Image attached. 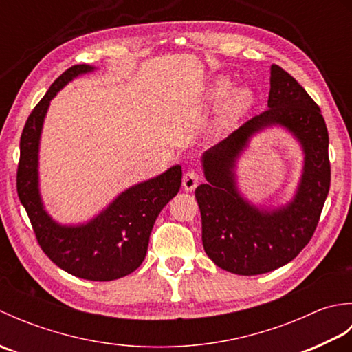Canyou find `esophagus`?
Masks as SVG:
<instances>
[{
  "label": "esophagus",
  "mask_w": 352,
  "mask_h": 352,
  "mask_svg": "<svg viewBox=\"0 0 352 352\" xmlns=\"http://www.w3.org/2000/svg\"><path fill=\"white\" fill-rule=\"evenodd\" d=\"M198 180H199V174L195 169L186 170V174L183 175V189L186 192L195 190V188L198 186Z\"/></svg>",
  "instance_id": "esophagus-1"
}]
</instances>
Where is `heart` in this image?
I'll return each instance as SVG.
<instances>
[{
	"mask_svg": "<svg viewBox=\"0 0 352 352\" xmlns=\"http://www.w3.org/2000/svg\"><path fill=\"white\" fill-rule=\"evenodd\" d=\"M231 81L227 78L214 80L207 91V102L213 107L222 106V121L233 122L246 115L254 106V92L250 87H237L234 91Z\"/></svg>",
	"mask_w": 352,
	"mask_h": 352,
	"instance_id": "b5f03b06",
	"label": "heart"
}]
</instances>
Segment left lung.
Segmentation results:
<instances>
[{
	"mask_svg": "<svg viewBox=\"0 0 352 352\" xmlns=\"http://www.w3.org/2000/svg\"><path fill=\"white\" fill-rule=\"evenodd\" d=\"M267 107L204 153L207 183L195 190L204 251L216 266L237 275L266 274L294 260L315 233L330 190L324 116L305 89L278 65L271 66ZM271 124L284 126L298 139L305 168L294 199L263 211L238 193L234 168L252 134Z\"/></svg>",
	"mask_w": 352,
	"mask_h": 352,
	"instance_id": "left-lung-1",
	"label": "left lung"
}]
</instances>
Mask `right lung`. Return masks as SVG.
<instances>
[{
	"instance_id": "1",
	"label": "right lung",
	"mask_w": 352,
	"mask_h": 352,
	"mask_svg": "<svg viewBox=\"0 0 352 352\" xmlns=\"http://www.w3.org/2000/svg\"><path fill=\"white\" fill-rule=\"evenodd\" d=\"M94 69L89 65L66 69L30 113L19 142L16 189L37 243L52 263L78 278L111 281L142 265L157 216L180 190L182 166L175 164L159 177L126 189L87 223L60 226L51 219L42 204L37 175L43 119L50 101L65 85Z\"/></svg>"
}]
</instances>
